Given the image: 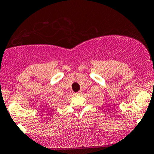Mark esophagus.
Returning a JSON list of instances; mask_svg holds the SVG:
<instances>
[{
	"label": "esophagus",
	"mask_w": 154,
	"mask_h": 154,
	"mask_svg": "<svg viewBox=\"0 0 154 154\" xmlns=\"http://www.w3.org/2000/svg\"><path fill=\"white\" fill-rule=\"evenodd\" d=\"M80 92H78V93H74V95H78V94H80Z\"/></svg>",
	"instance_id": "esophagus-1"
}]
</instances>
